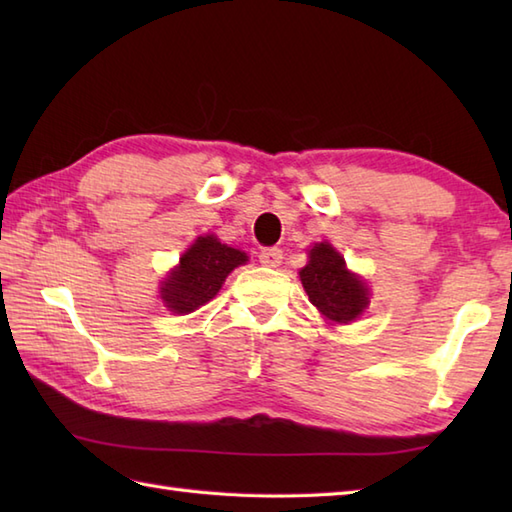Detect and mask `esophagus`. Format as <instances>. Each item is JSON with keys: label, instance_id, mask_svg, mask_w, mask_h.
Returning <instances> with one entry per match:
<instances>
[{"label": "esophagus", "instance_id": "esophagus-1", "mask_svg": "<svg viewBox=\"0 0 512 512\" xmlns=\"http://www.w3.org/2000/svg\"><path fill=\"white\" fill-rule=\"evenodd\" d=\"M281 259H284V253H281V248L277 246L262 248V253H259V262L268 268H277L281 264Z\"/></svg>", "mask_w": 512, "mask_h": 512}]
</instances>
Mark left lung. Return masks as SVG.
<instances>
[{
	"instance_id": "obj_1",
	"label": "left lung",
	"mask_w": 512,
	"mask_h": 512,
	"mask_svg": "<svg viewBox=\"0 0 512 512\" xmlns=\"http://www.w3.org/2000/svg\"><path fill=\"white\" fill-rule=\"evenodd\" d=\"M299 277L312 306L332 323H350L367 308V286L345 268V259L328 242L310 250V262Z\"/></svg>"
}]
</instances>
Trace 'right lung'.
I'll return each mask as SVG.
<instances>
[{"label":"right lung","instance_id":"add662e5","mask_svg":"<svg viewBox=\"0 0 512 512\" xmlns=\"http://www.w3.org/2000/svg\"><path fill=\"white\" fill-rule=\"evenodd\" d=\"M248 262L246 253L217 242V237H198L180 257V266L162 284V301L171 312H193L220 292L233 268Z\"/></svg>","mask_w":512,"mask_h":512}]
</instances>
